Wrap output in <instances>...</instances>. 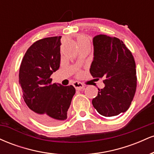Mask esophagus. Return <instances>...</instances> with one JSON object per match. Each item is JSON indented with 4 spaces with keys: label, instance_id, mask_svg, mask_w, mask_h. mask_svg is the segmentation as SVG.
<instances>
[{
    "label": "esophagus",
    "instance_id": "esophagus-1",
    "mask_svg": "<svg viewBox=\"0 0 154 154\" xmlns=\"http://www.w3.org/2000/svg\"><path fill=\"white\" fill-rule=\"evenodd\" d=\"M73 86L75 88L76 90H77V91H80V90H82L83 88H84V85L82 84L81 82H73Z\"/></svg>",
    "mask_w": 154,
    "mask_h": 154
}]
</instances>
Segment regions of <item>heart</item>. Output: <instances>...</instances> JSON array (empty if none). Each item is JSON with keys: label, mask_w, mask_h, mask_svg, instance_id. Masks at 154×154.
<instances>
[{"label": "heart", "mask_w": 154, "mask_h": 154, "mask_svg": "<svg viewBox=\"0 0 154 154\" xmlns=\"http://www.w3.org/2000/svg\"><path fill=\"white\" fill-rule=\"evenodd\" d=\"M77 45H78L79 48H82V47L90 48V45H91L89 38H88V37L85 36V35H79L78 38H77Z\"/></svg>", "instance_id": "b5f03b06"}]
</instances>
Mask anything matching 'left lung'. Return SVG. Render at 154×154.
Returning a JSON list of instances; mask_svg holds the SVG:
<instances>
[{"mask_svg": "<svg viewBox=\"0 0 154 154\" xmlns=\"http://www.w3.org/2000/svg\"><path fill=\"white\" fill-rule=\"evenodd\" d=\"M93 77L103 78V88L92 100L100 115L114 116L130 107L137 86L135 62L132 53L119 39L98 35L93 39Z\"/></svg>", "mask_w": 154, "mask_h": 154, "instance_id": "8db88e82", "label": "left lung"}]
</instances>
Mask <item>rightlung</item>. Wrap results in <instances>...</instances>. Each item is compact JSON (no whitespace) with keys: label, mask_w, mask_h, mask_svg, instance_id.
I'll list each match as a JSON object with an SVG mask.
<instances>
[{"label":"right lung","mask_w":154,"mask_h":154,"mask_svg":"<svg viewBox=\"0 0 154 154\" xmlns=\"http://www.w3.org/2000/svg\"><path fill=\"white\" fill-rule=\"evenodd\" d=\"M61 36L34 43L24 54L19 74L23 98L40 122L56 125L67 118V111L75 94L72 85L51 84V75L60 66Z\"/></svg>","instance_id":"add662e5"}]
</instances>
